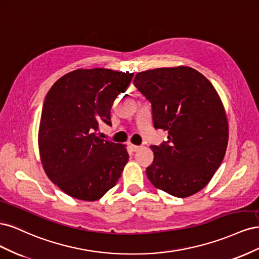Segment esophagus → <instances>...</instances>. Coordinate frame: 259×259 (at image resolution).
<instances>
[{"label": "esophagus", "instance_id": "esophagus-1", "mask_svg": "<svg viewBox=\"0 0 259 259\" xmlns=\"http://www.w3.org/2000/svg\"><path fill=\"white\" fill-rule=\"evenodd\" d=\"M128 147L131 148V150L132 151H137V150H139V149H140V147L139 146H136V145H133V144H128Z\"/></svg>", "mask_w": 259, "mask_h": 259}]
</instances>
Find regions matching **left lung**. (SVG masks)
I'll return each mask as SVG.
<instances>
[{
    "mask_svg": "<svg viewBox=\"0 0 259 259\" xmlns=\"http://www.w3.org/2000/svg\"><path fill=\"white\" fill-rule=\"evenodd\" d=\"M134 85L152 105L155 128L168 140L151 146V184L177 198L202 190L221 166L229 137L222 99L197 70L178 66L139 72Z\"/></svg>",
    "mask_w": 259,
    "mask_h": 259,
    "instance_id": "1",
    "label": "left lung"
}]
</instances>
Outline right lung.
<instances>
[{"label":"right lung","mask_w":259,"mask_h":259,"mask_svg":"<svg viewBox=\"0 0 259 259\" xmlns=\"http://www.w3.org/2000/svg\"><path fill=\"white\" fill-rule=\"evenodd\" d=\"M134 73L77 69L62 75L45 97L38 150L43 168L65 193L96 201L113 188L128 161L126 146L97 137L101 123Z\"/></svg>","instance_id":"1"}]
</instances>
